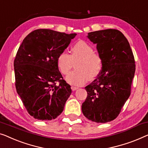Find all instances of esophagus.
I'll use <instances>...</instances> for the list:
<instances>
[{
  "label": "esophagus",
  "mask_w": 148,
  "mask_h": 148,
  "mask_svg": "<svg viewBox=\"0 0 148 148\" xmlns=\"http://www.w3.org/2000/svg\"><path fill=\"white\" fill-rule=\"evenodd\" d=\"M79 89V87H75V86H71V89H72V91H76L77 89Z\"/></svg>",
  "instance_id": "obj_1"
}]
</instances>
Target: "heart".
Returning <instances> with one entry per match:
<instances>
[{
  "label": "heart",
  "instance_id": "heart-1",
  "mask_svg": "<svg viewBox=\"0 0 148 148\" xmlns=\"http://www.w3.org/2000/svg\"><path fill=\"white\" fill-rule=\"evenodd\" d=\"M57 66L63 75H67L75 65V71L66 77V81L73 85L80 86L88 79H95L99 75L103 67V58L99 53L88 42L83 40L77 41L71 48V54L63 51L57 59Z\"/></svg>",
  "mask_w": 148,
  "mask_h": 148
}]
</instances>
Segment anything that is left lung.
Instances as JSON below:
<instances>
[{
	"mask_svg": "<svg viewBox=\"0 0 148 148\" xmlns=\"http://www.w3.org/2000/svg\"><path fill=\"white\" fill-rule=\"evenodd\" d=\"M87 37L97 44L103 67L97 79L85 87L87 97L81 109L89 120L107 123L118 116L131 94L134 57L127 39L118 30L91 32Z\"/></svg>",
	"mask_w": 148,
	"mask_h": 148,
	"instance_id": "obj_1",
	"label": "left lung"
}]
</instances>
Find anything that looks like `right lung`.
Listing matches in <instances>:
<instances>
[{
    "instance_id": "1",
    "label": "right lung",
    "mask_w": 148,
    "mask_h": 148,
    "mask_svg": "<svg viewBox=\"0 0 148 148\" xmlns=\"http://www.w3.org/2000/svg\"><path fill=\"white\" fill-rule=\"evenodd\" d=\"M76 35L37 29L19 47L14 61L15 87L28 113L35 119L51 120L63 112L72 91L59 71L57 59Z\"/></svg>"
}]
</instances>
